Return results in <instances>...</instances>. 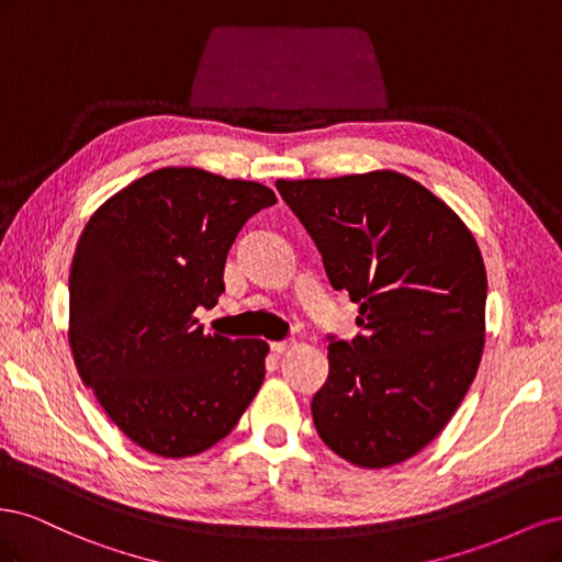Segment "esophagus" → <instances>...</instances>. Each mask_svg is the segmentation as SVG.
<instances>
[{
    "label": "esophagus",
    "instance_id": "1",
    "mask_svg": "<svg viewBox=\"0 0 562 562\" xmlns=\"http://www.w3.org/2000/svg\"><path fill=\"white\" fill-rule=\"evenodd\" d=\"M293 345H295L293 339H281V342H271L269 347H271V351H274V353H285Z\"/></svg>",
    "mask_w": 562,
    "mask_h": 562
}]
</instances>
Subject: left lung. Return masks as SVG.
Here are the masks:
<instances>
[{
	"mask_svg": "<svg viewBox=\"0 0 562 562\" xmlns=\"http://www.w3.org/2000/svg\"><path fill=\"white\" fill-rule=\"evenodd\" d=\"M335 291L359 304L351 342L330 337L312 401L323 443L366 469L427 448L467 396L485 345L483 255L459 215L417 180L372 171L277 180Z\"/></svg>",
	"mask_w": 562,
	"mask_h": 562,
	"instance_id": "obj_1",
	"label": "left lung"
}]
</instances>
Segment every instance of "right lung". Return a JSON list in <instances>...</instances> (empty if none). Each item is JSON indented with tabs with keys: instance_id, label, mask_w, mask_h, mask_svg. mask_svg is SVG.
<instances>
[{
	"instance_id": "right-lung-1",
	"label": "right lung",
	"mask_w": 562,
	"mask_h": 562,
	"mask_svg": "<svg viewBox=\"0 0 562 562\" xmlns=\"http://www.w3.org/2000/svg\"><path fill=\"white\" fill-rule=\"evenodd\" d=\"M269 187L159 168L110 196L70 267V349L81 382L135 446L192 457L223 440L265 380V339L206 335L196 307L225 293V260Z\"/></svg>"
}]
</instances>
